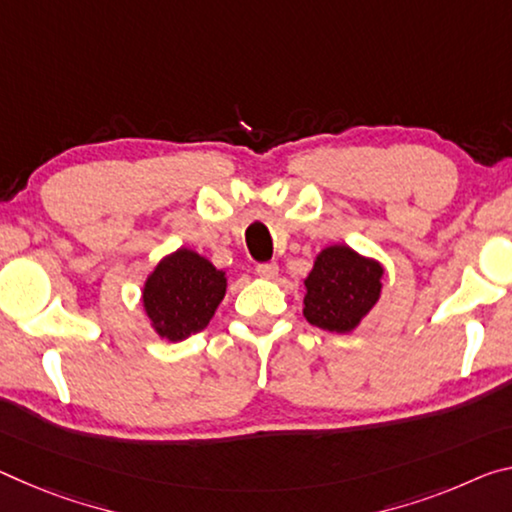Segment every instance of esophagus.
I'll use <instances>...</instances> for the list:
<instances>
[{
  "label": "esophagus",
  "mask_w": 512,
  "mask_h": 512,
  "mask_svg": "<svg viewBox=\"0 0 512 512\" xmlns=\"http://www.w3.org/2000/svg\"><path fill=\"white\" fill-rule=\"evenodd\" d=\"M278 264L275 262H266V264H259L257 266V275L259 278H266V280H273V278H278Z\"/></svg>",
  "instance_id": "esophagus-1"
}]
</instances>
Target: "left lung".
Masks as SVG:
<instances>
[{
  "instance_id": "1",
  "label": "left lung",
  "mask_w": 512,
  "mask_h": 512,
  "mask_svg": "<svg viewBox=\"0 0 512 512\" xmlns=\"http://www.w3.org/2000/svg\"><path fill=\"white\" fill-rule=\"evenodd\" d=\"M383 273V264L344 243L323 248L305 278V319L328 332L355 330L378 303Z\"/></svg>"
}]
</instances>
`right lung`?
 Masks as SVG:
<instances>
[{
  "instance_id": "1",
  "label": "right lung",
  "mask_w": 512,
  "mask_h": 512,
  "mask_svg": "<svg viewBox=\"0 0 512 512\" xmlns=\"http://www.w3.org/2000/svg\"><path fill=\"white\" fill-rule=\"evenodd\" d=\"M227 289L225 271L189 248H180L154 266L143 285L145 314L168 342L205 330Z\"/></svg>"
}]
</instances>
